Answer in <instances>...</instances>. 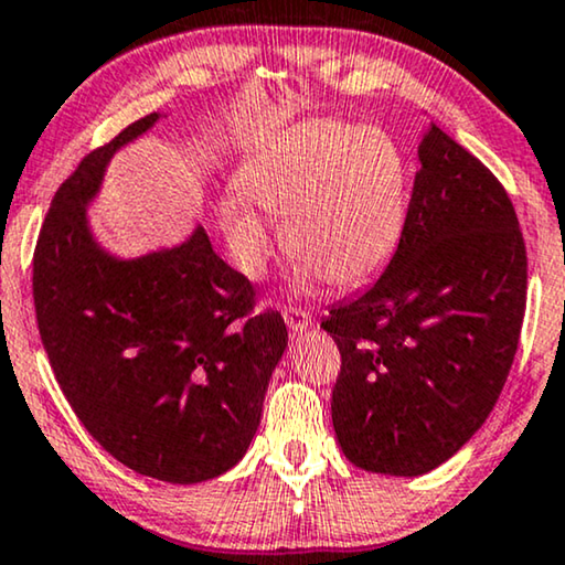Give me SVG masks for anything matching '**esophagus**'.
Listing matches in <instances>:
<instances>
[{
	"instance_id": "34e87169",
	"label": "esophagus",
	"mask_w": 565,
	"mask_h": 565,
	"mask_svg": "<svg viewBox=\"0 0 565 565\" xmlns=\"http://www.w3.org/2000/svg\"><path fill=\"white\" fill-rule=\"evenodd\" d=\"M284 320H287L291 333H305L312 326L310 312L302 310V307H284Z\"/></svg>"
}]
</instances>
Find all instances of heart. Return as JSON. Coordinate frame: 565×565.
Masks as SVG:
<instances>
[{"instance_id": "obj_1", "label": "heart", "mask_w": 565, "mask_h": 565, "mask_svg": "<svg viewBox=\"0 0 565 565\" xmlns=\"http://www.w3.org/2000/svg\"><path fill=\"white\" fill-rule=\"evenodd\" d=\"M237 188L222 199L220 216L245 274H263L270 255L258 204L287 214L284 243L302 260V276L356 287L385 266L401 239L408 172L385 131L310 120L247 157Z\"/></svg>"}]
</instances>
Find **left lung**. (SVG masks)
Instances as JSON below:
<instances>
[{
  "label": "left lung",
  "instance_id": "8db88e82",
  "mask_svg": "<svg viewBox=\"0 0 565 565\" xmlns=\"http://www.w3.org/2000/svg\"><path fill=\"white\" fill-rule=\"evenodd\" d=\"M401 243L322 330L341 351L333 428L361 470L424 476L483 426L514 361L527 247L499 178L439 126L418 147Z\"/></svg>",
  "mask_w": 565,
  "mask_h": 565
}]
</instances>
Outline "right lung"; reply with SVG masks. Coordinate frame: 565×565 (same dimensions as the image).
<instances>
[{
    "instance_id": "1",
    "label": "right lung",
    "mask_w": 565,
    "mask_h": 565,
    "mask_svg": "<svg viewBox=\"0 0 565 565\" xmlns=\"http://www.w3.org/2000/svg\"><path fill=\"white\" fill-rule=\"evenodd\" d=\"M157 113L82 157L58 185L33 255V302L51 370L82 426L126 468L168 483L243 460L287 349L276 310L214 253L204 227L137 260L95 245L85 204L105 164Z\"/></svg>"
}]
</instances>
